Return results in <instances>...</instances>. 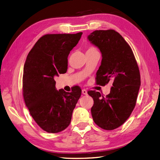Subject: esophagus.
Here are the masks:
<instances>
[{"mask_svg": "<svg viewBox=\"0 0 160 160\" xmlns=\"http://www.w3.org/2000/svg\"><path fill=\"white\" fill-rule=\"evenodd\" d=\"M82 93L83 94L86 95V94H87V90H85V89H83L82 90Z\"/></svg>", "mask_w": 160, "mask_h": 160, "instance_id": "esophagus-1", "label": "esophagus"}]
</instances>
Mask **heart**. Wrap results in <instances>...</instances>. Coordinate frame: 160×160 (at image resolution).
I'll return each instance as SVG.
<instances>
[{"label":"heart","instance_id":"obj_1","mask_svg":"<svg viewBox=\"0 0 160 160\" xmlns=\"http://www.w3.org/2000/svg\"><path fill=\"white\" fill-rule=\"evenodd\" d=\"M94 50H97L94 47H89L86 49V52H89V51H94Z\"/></svg>","mask_w":160,"mask_h":160}]
</instances>
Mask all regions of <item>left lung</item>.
<instances>
[{
    "label": "left lung",
    "mask_w": 160,
    "mask_h": 160,
    "mask_svg": "<svg viewBox=\"0 0 160 160\" xmlns=\"http://www.w3.org/2000/svg\"><path fill=\"white\" fill-rule=\"evenodd\" d=\"M87 38L102 54L97 84L112 82L106 97L99 92L88 91L94 100L91 113L100 128L113 130L127 120L135 107L141 86L139 67L129 45L115 30L94 31Z\"/></svg>",
    "instance_id": "1"
}]
</instances>
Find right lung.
Returning <instances> with one entry per match:
<instances>
[{"instance_id": "add662e5", "label": "right lung", "mask_w": 160, "mask_h": 160, "mask_svg": "<svg viewBox=\"0 0 160 160\" xmlns=\"http://www.w3.org/2000/svg\"><path fill=\"white\" fill-rule=\"evenodd\" d=\"M82 35V32L45 35L27 55L22 95L31 117L48 133H59L67 128L81 96V89L77 86L71 92L58 90L54 78L66 72L68 55Z\"/></svg>"}]
</instances>
